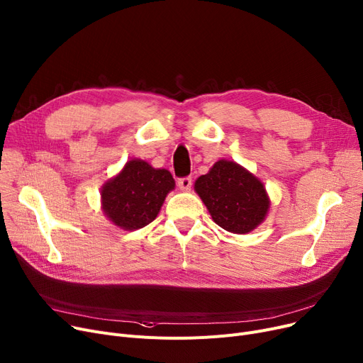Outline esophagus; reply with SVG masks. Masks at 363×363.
Masks as SVG:
<instances>
[{"label": "esophagus", "mask_w": 363, "mask_h": 363, "mask_svg": "<svg viewBox=\"0 0 363 363\" xmlns=\"http://www.w3.org/2000/svg\"><path fill=\"white\" fill-rule=\"evenodd\" d=\"M191 185H193V179L189 177H184L178 179V186L182 189V191H189V189H191Z\"/></svg>", "instance_id": "34e87169"}]
</instances>
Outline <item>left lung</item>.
<instances>
[{"label": "left lung", "mask_w": 363, "mask_h": 363, "mask_svg": "<svg viewBox=\"0 0 363 363\" xmlns=\"http://www.w3.org/2000/svg\"><path fill=\"white\" fill-rule=\"evenodd\" d=\"M194 188L215 223L230 233H250L268 213L269 199L263 184L234 162H216Z\"/></svg>", "instance_id": "obj_1"}]
</instances>
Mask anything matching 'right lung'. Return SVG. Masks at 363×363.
Instances as JSON below:
<instances>
[{
	"mask_svg": "<svg viewBox=\"0 0 363 363\" xmlns=\"http://www.w3.org/2000/svg\"><path fill=\"white\" fill-rule=\"evenodd\" d=\"M174 186L169 170L155 169L143 160H130L116 178L103 186V211L123 230H140L156 219Z\"/></svg>",
	"mask_w": 363,
	"mask_h": 363,
	"instance_id": "obj_1",
	"label": "right lung"
}]
</instances>
